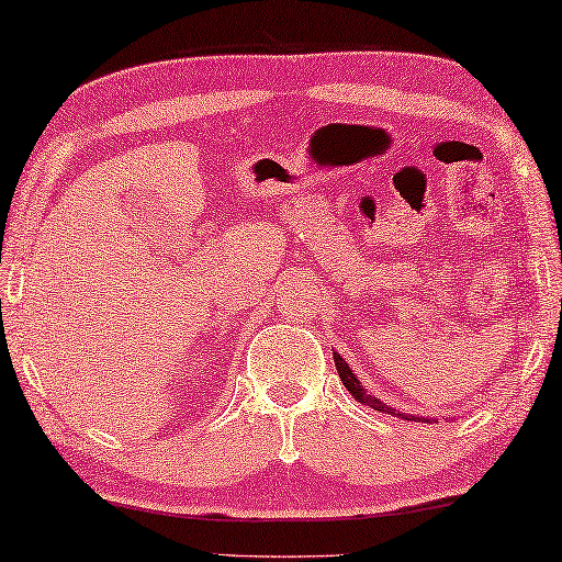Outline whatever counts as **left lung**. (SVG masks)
Returning a JSON list of instances; mask_svg holds the SVG:
<instances>
[{"mask_svg":"<svg viewBox=\"0 0 562 562\" xmlns=\"http://www.w3.org/2000/svg\"><path fill=\"white\" fill-rule=\"evenodd\" d=\"M334 361H336V371H338V375H341V381H344V385L348 391H351V395L353 398L358 401V403H363V406H371L373 411H381V413H391V416H401V418H406V420H428V418H416V416H403V413H395L391 406H385V403H381L379 398H375V395H371V393H366L363 391V385L358 383V379L353 375V371L351 368H348V363L344 361L341 356L338 353H334Z\"/></svg>","mask_w":562,"mask_h":562,"instance_id":"1","label":"left lung"}]
</instances>
